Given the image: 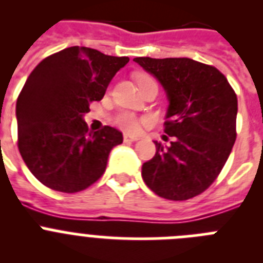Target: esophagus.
Wrapping results in <instances>:
<instances>
[{
    "label": "esophagus",
    "instance_id": "esophagus-1",
    "mask_svg": "<svg viewBox=\"0 0 263 263\" xmlns=\"http://www.w3.org/2000/svg\"><path fill=\"white\" fill-rule=\"evenodd\" d=\"M138 139V137L136 136H129V134H124V142H134V141H137Z\"/></svg>",
    "mask_w": 263,
    "mask_h": 263
}]
</instances>
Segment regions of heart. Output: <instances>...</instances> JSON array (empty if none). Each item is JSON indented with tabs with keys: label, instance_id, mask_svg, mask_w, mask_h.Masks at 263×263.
<instances>
[{
	"label": "heart",
	"instance_id": "heart-1",
	"mask_svg": "<svg viewBox=\"0 0 263 263\" xmlns=\"http://www.w3.org/2000/svg\"><path fill=\"white\" fill-rule=\"evenodd\" d=\"M148 76L139 75L138 76V84L141 85L142 83H145L146 80H148ZM147 120L146 118H139L136 115L130 113V111H120L113 117V124L117 127H120L121 130H124L126 133H137L141 127V125L146 124Z\"/></svg>",
	"mask_w": 263,
	"mask_h": 263
}]
</instances>
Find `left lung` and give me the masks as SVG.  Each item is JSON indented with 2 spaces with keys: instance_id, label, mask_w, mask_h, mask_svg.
Returning a JSON list of instances; mask_svg holds the SVG:
<instances>
[{
  "instance_id": "obj_1",
  "label": "left lung",
  "mask_w": 263,
  "mask_h": 263,
  "mask_svg": "<svg viewBox=\"0 0 263 263\" xmlns=\"http://www.w3.org/2000/svg\"><path fill=\"white\" fill-rule=\"evenodd\" d=\"M166 92L164 133L173 137L142 164L153 192L168 200H187L210 187L236 141L237 96L221 72L190 58H134Z\"/></svg>"
}]
</instances>
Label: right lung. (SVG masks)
Returning <instances> with one entry per match:
<instances>
[{"instance_id":"add662e5","label":"right lung","mask_w":263,"mask_h":263,"mask_svg":"<svg viewBox=\"0 0 263 263\" xmlns=\"http://www.w3.org/2000/svg\"><path fill=\"white\" fill-rule=\"evenodd\" d=\"M127 62L73 46L43 59L30 73L15 106L18 148L42 184L73 194L103 175L122 133L110 126L90 132L84 115Z\"/></svg>"}]
</instances>
